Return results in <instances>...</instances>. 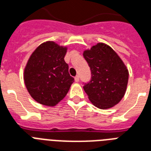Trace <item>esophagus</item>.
<instances>
[{"mask_svg":"<svg viewBox=\"0 0 151 151\" xmlns=\"http://www.w3.org/2000/svg\"><path fill=\"white\" fill-rule=\"evenodd\" d=\"M74 80H75L76 82H78L79 81V76H76L75 78H74Z\"/></svg>","mask_w":151,"mask_h":151,"instance_id":"1","label":"esophagus"}]
</instances>
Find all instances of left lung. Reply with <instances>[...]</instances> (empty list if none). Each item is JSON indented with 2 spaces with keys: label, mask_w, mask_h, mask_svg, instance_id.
Listing matches in <instances>:
<instances>
[{
  "label": "left lung",
  "mask_w": 151,
  "mask_h": 151,
  "mask_svg": "<svg viewBox=\"0 0 151 151\" xmlns=\"http://www.w3.org/2000/svg\"><path fill=\"white\" fill-rule=\"evenodd\" d=\"M92 73L91 81L83 86L88 100L101 109L112 108L125 95L129 72L112 48L98 42L83 51Z\"/></svg>",
  "instance_id": "left-lung-1"
}]
</instances>
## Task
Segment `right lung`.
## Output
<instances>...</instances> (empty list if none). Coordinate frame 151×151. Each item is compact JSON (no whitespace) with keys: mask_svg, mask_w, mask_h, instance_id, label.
Wrapping results in <instances>:
<instances>
[{"mask_svg":"<svg viewBox=\"0 0 151 151\" xmlns=\"http://www.w3.org/2000/svg\"><path fill=\"white\" fill-rule=\"evenodd\" d=\"M66 46L54 41L41 43L32 52L24 71L27 92L40 104L54 107L63 100L74 81L64 60Z\"/></svg>","mask_w":151,"mask_h":151,"instance_id":"obj_1","label":"right lung"}]
</instances>
